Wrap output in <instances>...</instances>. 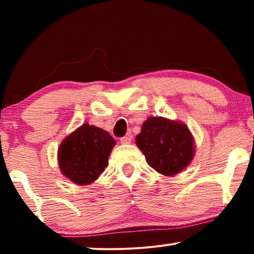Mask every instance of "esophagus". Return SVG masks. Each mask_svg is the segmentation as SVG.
I'll list each match as a JSON object with an SVG mask.
<instances>
[{
  "label": "esophagus",
  "instance_id": "obj_1",
  "mask_svg": "<svg viewBox=\"0 0 254 254\" xmlns=\"http://www.w3.org/2000/svg\"><path fill=\"white\" fill-rule=\"evenodd\" d=\"M131 138H133V136H131V134H127V135H125L124 137L120 138V142L123 144H129L130 142H131Z\"/></svg>",
  "mask_w": 254,
  "mask_h": 254
}]
</instances>
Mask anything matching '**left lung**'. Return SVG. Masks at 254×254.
I'll use <instances>...</instances> for the list:
<instances>
[{
  "label": "left lung",
  "instance_id": "left-lung-1",
  "mask_svg": "<svg viewBox=\"0 0 254 254\" xmlns=\"http://www.w3.org/2000/svg\"><path fill=\"white\" fill-rule=\"evenodd\" d=\"M135 141L148 164L164 176L183 171L194 157L193 135L180 121L148 118Z\"/></svg>",
  "mask_w": 254,
  "mask_h": 254
}]
</instances>
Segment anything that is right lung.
<instances>
[{
	"mask_svg": "<svg viewBox=\"0 0 254 254\" xmlns=\"http://www.w3.org/2000/svg\"><path fill=\"white\" fill-rule=\"evenodd\" d=\"M116 141L102 128L83 124L62 141L58 162L62 175L77 185L98 179L107 165Z\"/></svg>",
	"mask_w": 254,
	"mask_h": 254,
	"instance_id": "obj_1",
	"label": "right lung"
}]
</instances>
